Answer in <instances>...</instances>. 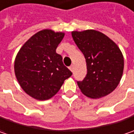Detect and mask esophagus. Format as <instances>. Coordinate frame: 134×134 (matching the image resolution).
<instances>
[{
    "mask_svg": "<svg viewBox=\"0 0 134 134\" xmlns=\"http://www.w3.org/2000/svg\"><path fill=\"white\" fill-rule=\"evenodd\" d=\"M69 69L70 70V71H71V72H74V65H71L70 67H69Z\"/></svg>",
    "mask_w": 134,
    "mask_h": 134,
    "instance_id": "34e87169",
    "label": "esophagus"
}]
</instances>
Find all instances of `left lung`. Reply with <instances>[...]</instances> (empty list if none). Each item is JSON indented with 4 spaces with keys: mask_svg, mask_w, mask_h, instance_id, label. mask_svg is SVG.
<instances>
[{
    "mask_svg": "<svg viewBox=\"0 0 134 134\" xmlns=\"http://www.w3.org/2000/svg\"><path fill=\"white\" fill-rule=\"evenodd\" d=\"M75 43L86 62L87 74L77 81L83 94L92 98H102L114 91L121 79L124 58L114 42L96 30L72 32Z\"/></svg>",
    "mask_w": 134,
    "mask_h": 134,
    "instance_id": "8db88e82",
    "label": "left lung"
}]
</instances>
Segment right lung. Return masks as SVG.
Returning <instances> with one entry per match:
<instances>
[{
  "instance_id": "1",
  "label": "right lung",
  "mask_w": 134,
  "mask_h": 134,
  "mask_svg": "<svg viewBox=\"0 0 134 134\" xmlns=\"http://www.w3.org/2000/svg\"><path fill=\"white\" fill-rule=\"evenodd\" d=\"M63 32L44 29L32 36L18 52L14 71L22 89L31 97L47 100L60 89L72 72L63 64L56 48Z\"/></svg>"
}]
</instances>
